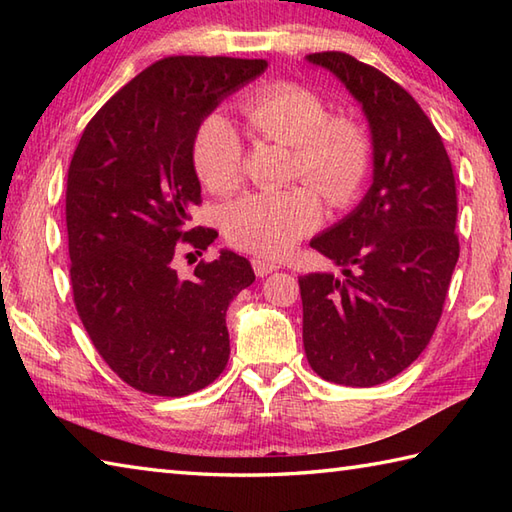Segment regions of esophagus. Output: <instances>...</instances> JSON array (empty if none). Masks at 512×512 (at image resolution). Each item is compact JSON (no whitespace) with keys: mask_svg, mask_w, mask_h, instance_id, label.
I'll return each instance as SVG.
<instances>
[{"mask_svg":"<svg viewBox=\"0 0 512 512\" xmlns=\"http://www.w3.org/2000/svg\"><path fill=\"white\" fill-rule=\"evenodd\" d=\"M253 270H255V275L257 277H266V275H270V273H275V270L279 268L277 264H273V262H268V259H264V257H253Z\"/></svg>","mask_w":512,"mask_h":512,"instance_id":"obj_1","label":"esophagus"}]
</instances>
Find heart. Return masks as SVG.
Listing matches in <instances>:
<instances>
[{"label":"heart","mask_w":512,"mask_h":512,"mask_svg":"<svg viewBox=\"0 0 512 512\" xmlns=\"http://www.w3.org/2000/svg\"><path fill=\"white\" fill-rule=\"evenodd\" d=\"M242 116L250 132L292 147L290 176L310 184L330 206L350 204L361 193L372 169V138L354 118L330 116L319 94L290 81L270 83L248 96ZM191 158L213 193L242 182V138L220 114L206 116L195 129ZM319 222L321 204L308 187L248 193L224 211L228 242L266 259L284 257Z\"/></svg>","instance_id":"obj_1"}]
</instances>
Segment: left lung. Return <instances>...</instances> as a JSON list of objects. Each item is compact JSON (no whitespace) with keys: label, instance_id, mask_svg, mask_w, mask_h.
<instances>
[{"label":"left lung","instance_id":"left-lung-1","mask_svg":"<svg viewBox=\"0 0 512 512\" xmlns=\"http://www.w3.org/2000/svg\"><path fill=\"white\" fill-rule=\"evenodd\" d=\"M308 61L363 105L374 182L345 220L310 242L343 275L299 277L303 347L321 378L374 387L416 361L442 317L460 257L453 167L429 116L387 74L334 50Z\"/></svg>","mask_w":512,"mask_h":512}]
</instances>
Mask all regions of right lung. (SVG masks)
<instances>
[{
	"mask_svg": "<svg viewBox=\"0 0 512 512\" xmlns=\"http://www.w3.org/2000/svg\"><path fill=\"white\" fill-rule=\"evenodd\" d=\"M266 65L160 59L94 114L74 149L65 191L74 306L103 361L145 394H193L228 363L226 310L255 281L250 262L222 250L180 277L173 257L202 255L217 237L189 224L202 202L195 129Z\"/></svg>",
	"mask_w": 512,
	"mask_h": 512,
	"instance_id": "right-lung-1",
	"label": "right lung"
}]
</instances>
